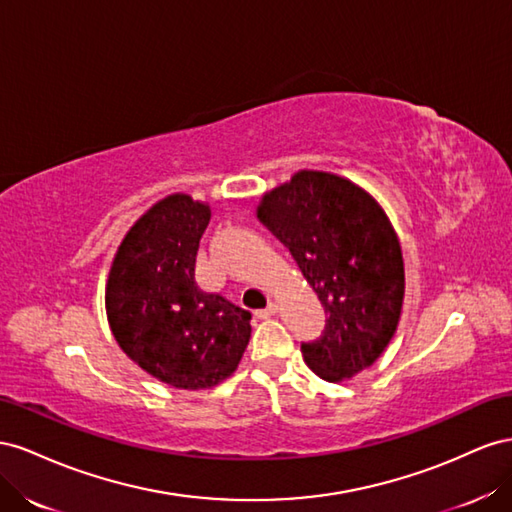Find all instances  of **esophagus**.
Instances as JSON below:
<instances>
[{
    "label": "esophagus",
    "mask_w": 512,
    "mask_h": 512,
    "mask_svg": "<svg viewBox=\"0 0 512 512\" xmlns=\"http://www.w3.org/2000/svg\"><path fill=\"white\" fill-rule=\"evenodd\" d=\"M276 311H279V306H276L274 302H270L266 309H259V311H255V317L257 319H268V317H272Z\"/></svg>",
    "instance_id": "obj_1"
}]
</instances>
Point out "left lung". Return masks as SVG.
Wrapping results in <instances>:
<instances>
[{"label":"left lung","mask_w":512,"mask_h":512,"mask_svg":"<svg viewBox=\"0 0 512 512\" xmlns=\"http://www.w3.org/2000/svg\"><path fill=\"white\" fill-rule=\"evenodd\" d=\"M296 259L328 315L321 337L302 343L326 382L356 375L384 352L399 324L405 274L388 216L360 186L324 171H298L257 210Z\"/></svg>","instance_id":"left-lung-1"}]
</instances>
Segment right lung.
Wrapping results in <instances>:
<instances>
[{
	"instance_id": "1",
	"label": "right lung",
	"mask_w": 512,
	"mask_h": 512,
	"mask_svg": "<svg viewBox=\"0 0 512 512\" xmlns=\"http://www.w3.org/2000/svg\"><path fill=\"white\" fill-rule=\"evenodd\" d=\"M210 208L188 195L158 201L126 233L107 283L115 341L160 382L210 388L236 371L251 339V313L195 281Z\"/></svg>"
}]
</instances>
